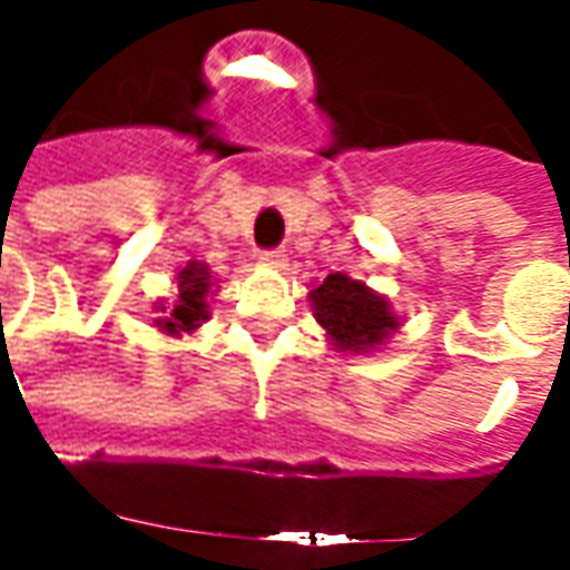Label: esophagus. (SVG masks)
I'll use <instances>...</instances> for the list:
<instances>
[{
	"label": "esophagus",
	"instance_id": "obj_1",
	"mask_svg": "<svg viewBox=\"0 0 570 570\" xmlns=\"http://www.w3.org/2000/svg\"><path fill=\"white\" fill-rule=\"evenodd\" d=\"M286 256H289V253H286L284 247L262 249V253H259V259H262V262H268V265H274V268H284V265H286Z\"/></svg>",
	"mask_w": 570,
	"mask_h": 570
}]
</instances>
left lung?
I'll list each match as a JSON object with an SVG mask.
<instances>
[{
    "mask_svg": "<svg viewBox=\"0 0 570 570\" xmlns=\"http://www.w3.org/2000/svg\"><path fill=\"white\" fill-rule=\"evenodd\" d=\"M311 302L317 323L342 351L382 345V338L396 330V317L387 302L345 274H330L317 289H311Z\"/></svg>",
    "mask_w": 570,
    "mask_h": 570,
    "instance_id": "obj_1",
    "label": "left lung"
}]
</instances>
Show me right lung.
Returning <instances> with one entry per match:
<instances>
[{
    "label": "right lung",
    "instance_id": "right-lung-1",
    "mask_svg": "<svg viewBox=\"0 0 570 570\" xmlns=\"http://www.w3.org/2000/svg\"><path fill=\"white\" fill-rule=\"evenodd\" d=\"M207 293H210L207 265L188 262L179 272V298H176L174 311H167V317H161L158 326L170 335L191 333L195 326H200V321H207Z\"/></svg>",
    "mask_w": 570,
    "mask_h": 570
}]
</instances>
